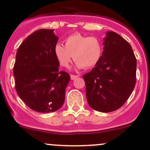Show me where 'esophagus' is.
Returning <instances> with one entry per match:
<instances>
[{
    "instance_id": "34e87169",
    "label": "esophagus",
    "mask_w": 150,
    "mask_h": 150,
    "mask_svg": "<svg viewBox=\"0 0 150 150\" xmlns=\"http://www.w3.org/2000/svg\"><path fill=\"white\" fill-rule=\"evenodd\" d=\"M70 78L71 80H75L78 78V75H70Z\"/></svg>"
}]
</instances>
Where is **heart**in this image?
<instances>
[{
    "label": "heart",
    "mask_w": 150,
    "mask_h": 150,
    "mask_svg": "<svg viewBox=\"0 0 150 150\" xmlns=\"http://www.w3.org/2000/svg\"><path fill=\"white\" fill-rule=\"evenodd\" d=\"M103 51V43L99 38L75 33L64 40V46L59 43L56 45L54 55L63 67H68L73 57L77 67L89 69L99 63Z\"/></svg>",
    "instance_id": "b5f03b06"
}]
</instances>
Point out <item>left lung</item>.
<instances>
[{"label": "left lung", "mask_w": 150, "mask_h": 150, "mask_svg": "<svg viewBox=\"0 0 150 150\" xmlns=\"http://www.w3.org/2000/svg\"><path fill=\"white\" fill-rule=\"evenodd\" d=\"M103 45L100 61L83 78L89 106L110 112L121 107L134 91L137 59L131 45L115 32H107Z\"/></svg>", "instance_id": "obj_1"}]
</instances>
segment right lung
<instances>
[{
	"label": "right lung",
	"mask_w": 150,
	"mask_h": 150,
	"mask_svg": "<svg viewBox=\"0 0 150 150\" xmlns=\"http://www.w3.org/2000/svg\"><path fill=\"white\" fill-rule=\"evenodd\" d=\"M59 38L54 30L32 33L16 52L13 66L15 88L20 99L33 110L55 112L62 107L70 76L59 70L54 47Z\"/></svg>",
	"instance_id": "1"
}]
</instances>
